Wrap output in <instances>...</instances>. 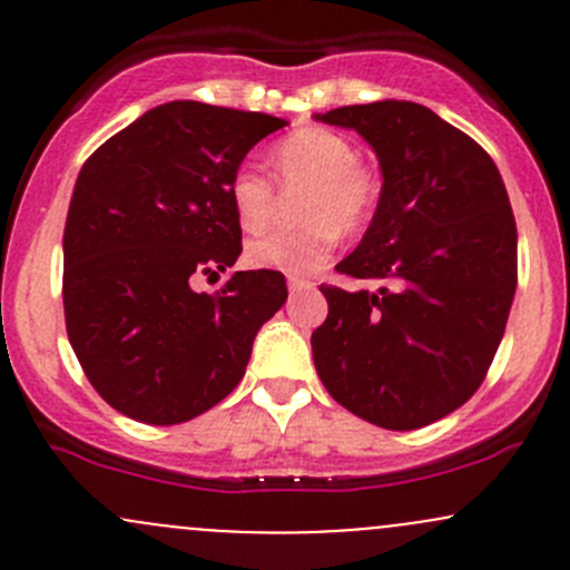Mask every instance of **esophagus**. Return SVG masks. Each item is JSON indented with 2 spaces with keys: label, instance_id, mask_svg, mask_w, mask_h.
Listing matches in <instances>:
<instances>
[{
  "label": "esophagus",
  "instance_id": "34e87169",
  "mask_svg": "<svg viewBox=\"0 0 570 570\" xmlns=\"http://www.w3.org/2000/svg\"><path fill=\"white\" fill-rule=\"evenodd\" d=\"M306 289H314V281H308V278H289V292H292V295H297V292H306Z\"/></svg>",
  "mask_w": 570,
  "mask_h": 570
}]
</instances>
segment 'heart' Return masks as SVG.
Here are the masks:
<instances>
[{"mask_svg": "<svg viewBox=\"0 0 570 570\" xmlns=\"http://www.w3.org/2000/svg\"><path fill=\"white\" fill-rule=\"evenodd\" d=\"M275 178L284 189H301L297 217L306 226L273 232L253 239L245 258L253 269L306 275L320 269L336 248L338 232L358 234L372 220L381 198L375 168L358 159L353 140L331 129H301L269 154ZM228 198L245 234L269 226L275 212V187L256 168H243L228 181Z\"/></svg>", "mask_w": 570, "mask_h": 570, "instance_id": "obj_1", "label": "heart"}]
</instances>
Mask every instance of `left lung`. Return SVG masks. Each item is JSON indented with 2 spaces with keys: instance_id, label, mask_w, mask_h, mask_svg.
<instances>
[{
  "instance_id": "obj_1",
  "label": "left lung",
  "mask_w": 570,
  "mask_h": 570,
  "mask_svg": "<svg viewBox=\"0 0 570 570\" xmlns=\"http://www.w3.org/2000/svg\"><path fill=\"white\" fill-rule=\"evenodd\" d=\"M355 129L381 159L383 189L361 245L336 264L375 289L322 284L312 333L327 394L386 430H416L485 381L519 281L508 189L480 142L413 101L317 115Z\"/></svg>"
}]
</instances>
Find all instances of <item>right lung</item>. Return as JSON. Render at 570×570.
<instances>
[{
    "label": "right lung",
    "instance_id": "add662e5",
    "mask_svg": "<svg viewBox=\"0 0 570 570\" xmlns=\"http://www.w3.org/2000/svg\"><path fill=\"white\" fill-rule=\"evenodd\" d=\"M284 118L170 101L82 165L62 234L66 331L90 386L146 424L200 416L243 381L253 336L286 303V278L234 273L215 295L198 275L243 253L228 181Z\"/></svg>",
    "mask_w": 570,
    "mask_h": 570
}]
</instances>
